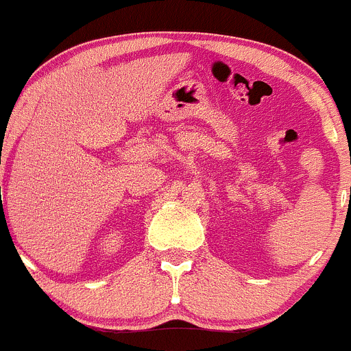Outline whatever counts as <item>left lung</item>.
Segmentation results:
<instances>
[{
	"label": "left lung",
	"instance_id": "1",
	"mask_svg": "<svg viewBox=\"0 0 351 351\" xmlns=\"http://www.w3.org/2000/svg\"><path fill=\"white\" fill-rule=\"evenodd\" d=\"M350 195H351V188H350Z\"/></svg>",
	"mask_w": 351,
	"mask_h": 351
}]
</instances>
